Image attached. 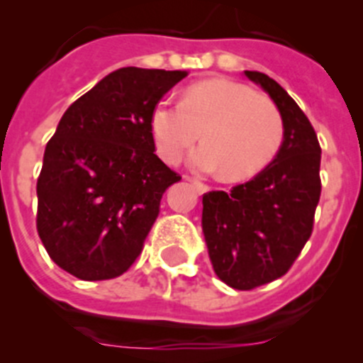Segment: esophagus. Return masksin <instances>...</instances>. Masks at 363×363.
I'll return each instance as SVG.
<instances>
[{"label":"esophagus","mask_w":363,"mask_h":363,"mask_svg":"<svg viewBox=\"0 0 363 363\" xmlns=\"http://www.w3.org/2000/svg\"><path fill=\"white\" fill-rule=\"evenodd\" d=\"M189 181H191V184L195 186V188H196V191H199V193H207L208 189H211V188H208L207 184H203V182L196 181V179H189Z\"/></svg>","instance_id":"1"}]
</instances>
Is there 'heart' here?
Returning a JSON list of instances; mask_svg holds the SVG:
<instances>
[{"instance_id":"b5f03b06","label":"heart","mask_w":363,"mask_h":363,"mask_svg":"<svg viewBox=\"0 0 363 363\" xmlns=\"http://www.w3.org/2000/svg\"><path fill=\"white\" fill-rule=\"evenodd\" d=\"M151 131L167 163H177L202 135L205 145L193 152L189 163L199 172L221 170L219 175L228 182L247 181L269 167L284 137L276 105L228 79L193 84L182 104L160 101L151 113Z\"/></svg>"}]
</instances>
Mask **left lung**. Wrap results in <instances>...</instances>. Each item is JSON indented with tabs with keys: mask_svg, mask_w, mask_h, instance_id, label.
Masks as SVG:
<instances>
[{
	"mask_svg": "<svg viewBox=\"0 0 363 363\" xmlns=\"http://www.w3.org/2000/svg\"><path fill=\"white\" fill-rule=\"evenodd\" d=\"M244 73L279 108L284 137L256 177L228 193L203 195L202 228L212 267L235 290L263 286L290 270L313 233L321 195V147L313 124L276 80Z\"/></svg>",
	"mask_w": 363,
	"mask_h": 363,
	"instance_id": "1",
	"label": "left lung"
}]
</instances>
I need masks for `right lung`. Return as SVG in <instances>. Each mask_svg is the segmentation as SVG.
<instances>
[{"mask_svg":"<svg viewBox=\"0 0 363 363\" xmlns=\"http://www.w3.org/2000/svg\"><path fill=\"white\" fill-rule=\"evenodd\" d=\"M188 72L126 67L63 113L36 182V230L52 262L84 281L113 279L144 250L168 186L151 113Z\"/></svg>","mask_w":363,"mask_h":363,"instance_id":"right-lung-1","label":"right lung"}]
</instances>
